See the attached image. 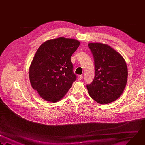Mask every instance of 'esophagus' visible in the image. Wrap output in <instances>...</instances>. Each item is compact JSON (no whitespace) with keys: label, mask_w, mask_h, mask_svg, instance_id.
Returning <instances> with one entry per match:
<instances>
[{"label":"esophagus","mask_w":145,"mask_h":145,"mask_svg":"<svg viewBox=\"0 0 145 145\" xmlns=\"http://www.w3.org/2000/svg\"><path fill=\"white\" fill-rule=\"evenodd\" d=\"M83 78V76L82 75H79L78 76V80H82V79Z\"/></svg>","instance_id":"1"}]
</instances>
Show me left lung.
<instances>
[{"instance_id":"1","label":"left lung","mask_w":145,"mask_h":145,"mask_svg":"<svg viewBox=\"0 0 145 145\" xmlns=\"http://www.w3.org/2000/svg\"><path fill=\"white\" fill-rule=\"evenodd\" d=\"M93 55L95 77L87 84L89 96L102 104L116 100L123 93L127 83V68L122 56L106 44L89 43Z\"/></svg>"}]
</instances>
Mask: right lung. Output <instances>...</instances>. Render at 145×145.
I'll return each mask as SVG.
<instances>
[{"label":"right lung","instance_id":"right-lung-1","mask_svg":"<svg viewBox=\"0 0 145 145\" xmlns=\"http://www.w3.org/2000/svg\"><path fill=\"white\" fill-rule=\"evenodd\" d=\"M80 44L75 39L59 37L46 41L37 49L29 67V79L45 100L59 101L76 79L71 57Z\"/></svg>","mask_w":145,"mask_h":145}]
</instances>
